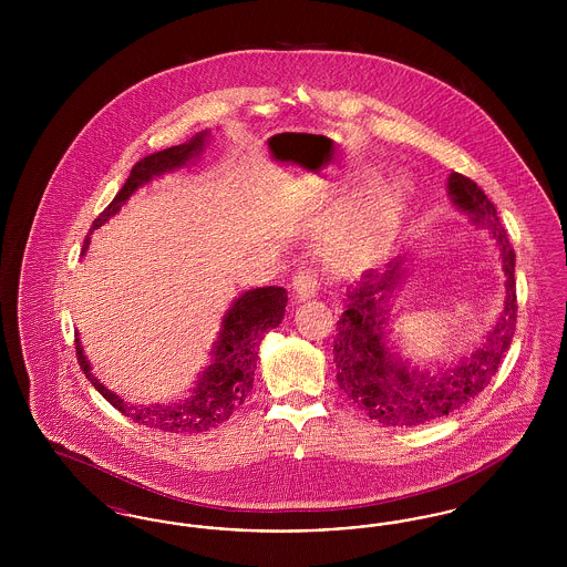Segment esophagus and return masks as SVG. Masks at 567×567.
I'll return each instance as SVG.
<instances>
[{
  "label": "esophagus",
  "instance_id": "1",
  "mask_svg": "<svg viewBox=\"0 0 567 567\" xmlns=\"http://www.w3.org/2000/svg\"><path fill=\"white\" fill-rule=\"evenodd\" d=\"M293 293H296V299H308V297L317 296L319 293L317 271L310 270V268L297 270L296 276H293Z\"/></svg>",
  "mask_w": 567,
  "mask_h": 567
}]
</instances>
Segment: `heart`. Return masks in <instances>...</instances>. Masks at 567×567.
<instances>
[{"label": "heart", "instance_id": "obj_1", "mask_svg": "<svg viewBox=\"0 0 567 567\" xmlns=\"http://www.w3.org/2000/svg\"><path fill=\"white\" fill-rule=\"evenodd\" d=\"M400 202H402V187L400 185H389V187L378 190L374 202L368 208V216H365L368 227H378V225L389 223L398 213Z\"/></svg>", "mask_w": 567, "mask_h": 567}]
</instances>
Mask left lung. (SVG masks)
Wrapping results in <instances>:
<instances>
[{
	"mask_svg": "<svg viewBox=\"0 0 567 567\" xmlns=\"http://www.w3.org/2000/svg\"><path fill=\"white\" fill-rule=\"evenodd\" d=\"M449 193L457 208L491 229L499 246L506 271L504 312L486 336L485 344L470 357H461L453 370H442L437 377L408 372L386 349L382 331L389 321V293L404 276L402 259H393L389 270L380 276L377 271H365L361 287L347 293V310L336 324V380L352 404L389 427L425 425L470 404L485 391L513 342L518 310L513 244L495 206L474 181L453 172Z\"/></svg>",
	"mask_w": 567,
	"mask_h": 567,
	"instance_id": "obj_1",
	"label": "left lung"
}]
</instances>
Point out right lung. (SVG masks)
Instances as JSON below:
<instances>
[{"mask_svg": "<svg viewBox=\"0 0 567 567\" xmlns=\"http://www.w3.org/2000/svg\"><path fill=\"white\" fill-rule=\"evenodd\" d=\"M206 135L208 132H202L185 144L153 153L135 163L123 189L116 193L109 208L93 220V229L102 227L110 216L116 215L121 206L132 197V193L144 183H148L153 176H162L163 172L176 169L195 155H199ZM86 248L89 236L84 238L82 255ZM285 308L287 291L282 287H259L238 297L223 319V329L215 342V351L210 352L213 363L197 378V384L193 386L189 395L174 404L132 405L123 402L91 374L89 361L81 349V340L76 338L74 342L79 365L84 377L100 391V395L137 425H144L155 432H208L225 423L246 402L255 380L259 342L270 329L282 323Z\"/></svg>", "mask_w": 567, "mask_h": 567, "instance_id": "add662e5", "label": "right lung"}]
</instances>
